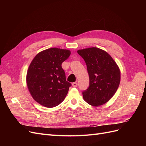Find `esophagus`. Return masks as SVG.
I'll return each mask as SVG.
<instances>
[{
  "label": "esophagus",
  "instance_id": "obj_1",
  "mask_svg": "<svg viewBox=\"0 0 146 146\" xmlns=\"http://www.w3.org/2000/svg\"><path fill=\"white\" fill-rule=\"evenodd\" d=\"M72 86L74 87V88L77 87V82H74V83H72Z\"/></svg>",
  "mask_w": 146,
  "mask_h": 146
}]
</instances>
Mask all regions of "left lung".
Masks as SVG:
<instances>
[{
    "instance_id": "8db88e82",
    "label": "left lung",
    "mask_w": 146,
    "mask_h": 146,
    "mask_svg": "<svg viewBox=\"0 0 146 146\" xmlns=\"http://www.w3.org/2000/svg\"><path fill=\"white\" fill-rule=\"evenodd\" d=\"M85 60L90 77L89 87L82 92L83 98L91 105L98 107L111 99L119 87L121 72L107 52L97 47L78 50Z\"/></svg>"
}]
</instances>
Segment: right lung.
Returning <instances> with one entry per match:
<instances>
[{
  "label": "right lung",
  "instance_id": "right-lung-1",
  "mask_svg": "<svg viewBox=\"0 0 146 146\" xmlns=\"http://www.w3.org/2000/svg\"><path fill=\"white\" fill-rule=\"evenodd\" d=\"M70 55L69 50L50 48L39 52L31 62L27 86L35 100L44 107H56L67 95L71 83L66 81L61 64Z\"/></svg>",
  "mask_w": 146,
  "mask_h": 146
}]
</instances>
